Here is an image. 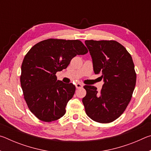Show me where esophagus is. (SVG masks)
<instances>
[{"label": "esophagus", "instance_id": "1", "mask_svg": "<svg viewBox=\"0 0 151 151\" xmlns=\"http://www.w3.org/2000/svg\"><path fill=\"white\" fill-rule=\"evenodd\" d=\"M75 86H76V88H82L83 86V85L82 83H76V85H75Z\"/></svg>", "mask_w": 151, "mask_h": 151}]
</instances>
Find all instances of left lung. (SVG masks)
Wrapping results in <instances>:
<instances>
[{"label":"left lung","mask_w":151,"mask_h":151,"mask_svg":"<svg viewBox=\"0 0 151 151\" xmlns=\"http://www.w3.org/2000/svg\"><path fill=\"white\" fill-rule=\"evenodd\" d=\"M93 59L94 72L101 74L104 85L100 93L94 86L85 85L83 99L88 117L100 123L115 121L131 100L137 74L130 53L115 40H85Z\"/></svg>","instance_id":"8db88e82"}]
</instances>
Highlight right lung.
Here are the masks:
<instances>
[{"label":"right lung","mask_w":151,"mask_h":151,"mask_svg":"<svg viewBox=\"0 0 151 151\" xmlns=\"http://www.w3.org/2000/svg\"><path fill=\"white\" fill-rule=\"evenodd\" d=\"M88 50L79 40L48 39L38 42L22 61L20 85L30 112L40 121L52 122L65 114L75 86L57 81L56 73L67 67L76 55Z\"/></svg>","instance_id":"1"}]
</instances>
